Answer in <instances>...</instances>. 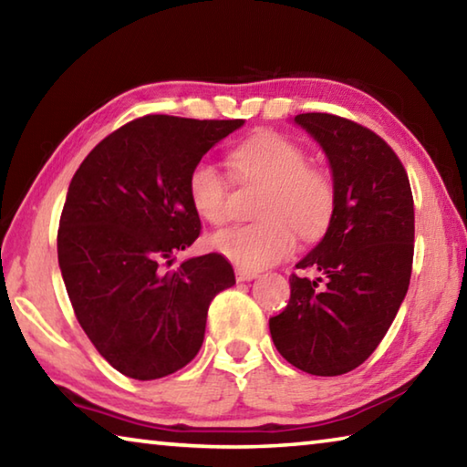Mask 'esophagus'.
<instances>
[{
    "label": "esophagus",
    "instance_id": "34e87169",
    "mask_svg": "<svg viewBox=\"0 0 467 467\" xmlns=\"http://www.w3.org/2000/svg\"><path fill=\"white\" fill-rule=\"evenodd\" d=\"M234 275H236V280H239V282H249V280H253V278H257V272L244 270V267H236Z\"/></svg>",
    "mask_w": 467,
    "mask_h": 467
}]
</instances>
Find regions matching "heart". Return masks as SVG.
Listing matches in <instances>:
<instances>
[{
	"mask_svg": "<svg viewBox=\"0 0 467 467\" xmlns=\"http://www.w3.org/2000/svg\"><path fill=\"white\" fill-rule=\"evenodd\" d=\"M241 183L265 187L257 205L259 223L224 228L210 247L244 270H262L292 255L296 233L317 241L336 218L337 187L327 169L309 162L298 141L278 131H259L231 154ZM187 195L195 214L210 224L228 218V185L210 161H197L187 175Z\"/></svg>",
	"mask_w": 467,
	"mask_h": 467,
	"instance_id": "b5f03b06",
	"label": "heart"
}]
</instances>
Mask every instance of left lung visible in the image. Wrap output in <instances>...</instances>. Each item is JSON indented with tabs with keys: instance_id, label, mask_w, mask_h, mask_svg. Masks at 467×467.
Segmentation results:
<instances>
[{
	"instance_id": "left-lung-1",
	"label": "left lung",
	"mask_w": 467,
	"mask_h": 467,
	"mask_svg": "<svg viewBox=\"0 0 467 467\" xmlns=\"http://www.w3.org/2000/svg\"><path fill=\"white\" fill-rule=\"evenodd\" d=\"M295 121L319 141L337 187L336 218L296 264L290 300L270 317L275 348L292 367L336 377L381 344L404 300L414 259V197L391 146L360 123L329 113Z\"/></svg>"
}]
</instances>
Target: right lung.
Segmentation results:
<instances>
[{"instance_id": "1", "label": "right lung", "mask_w": 467, "mask_h": 467, "mask_svg": "<svg viewBox=\"0 0 467 467\" xmlns=\"http://www.w3.org/2000/svg\"><path fill=\"white\" fill-rule=\"evenodd\" d=\"M243 119L146 115L92 148L69 183L57 257L84 334L110 367L150 381L200 352L208 306L234 284L208 253L164 270L202 233L187 175Z\"/></svg>"}]
</instances>
